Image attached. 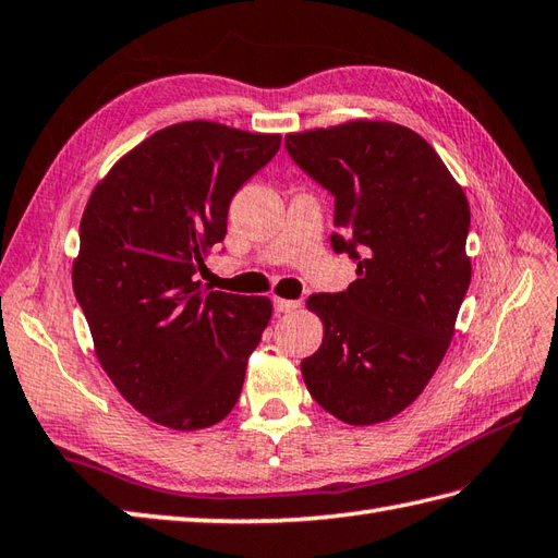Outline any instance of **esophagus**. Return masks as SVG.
I'll list each match as a JSON object with an SVG mask.
<instances>
[{
	"label": "esophagus",
	"instance_id": "obj_1",
	"mask_svg": "<svg viewBox=\"0 0 558 558\" xmlns=\"http://www.w3.org/2000/svg\"><path fill=\"white\" fill-rule=\"evenodd\" d=\"M301 307L299 301H287V299H275V313L277 315H289L295 313Z\"/></svg>",
	"mask_w": 558,
	"mask_h": 558
}]
</instances>
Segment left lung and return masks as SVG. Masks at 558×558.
Here are the masks:
<instances>
[{
	"mask_svg": "<svg viewBox=\"0 0 558 558\" xmlns=\"http://www.w3.org/2000/svg\"><path fill=\"white\" fill-rule=\"evenodd\" d=\"M287 150L333 195L331 247L357 263L341 293H313L325 325L301 363L333 417L375 425L411 405L447 353L470 287V207L425 138L391 121L289 133Z\"/></svg>",
	"mask_w": 558,
	"mask_h": 558,
	"instance_id": "left-lung-1",
	"label": "left lung"
}]
</instances>
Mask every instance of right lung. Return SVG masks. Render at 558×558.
I'll return each instance as SVG.
<instances>
[{"label": "right lung", "instance_id": "right-lung-1", "mask_svg": "<svg viewBox=\"0 0 558 558\" xmlns=\"http://www.w3.org/2000/svg\"><path fill=\"white\" fill-rule=\"evenodd\" d=\"M279 145L277 133L174 123L123 155L85 205L73 293L102 369L159 425L203 429L239 401L271 303L205 291L195 271Z\"/></svg>", "mask_w": 558, "mask_h": 558}]
</instances>
